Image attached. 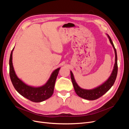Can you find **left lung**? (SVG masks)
Segmentation results:
<instances>
[{
  "label": "left lung",
  "mask_w": 129,
  "mask_h": 129,
  "mask_svg": "<svg viewBox=\"0 0 129 129\" xmlns=\"http://www.w3.org/2000/svg\"><path fill=\"white\" fill-rule=\"evenodd\" d=\"M107 36L115 50V63L111 75L106 81L104 82L103 84L100 85V86L97 87L94 89L90 90L82 89L78 85V84L76 82L75 79H74L73 73L71 71V79L74 88V90H75V91L76 93V94L79 97H81V98L88 100H95L99 99L100 97L103 96L104 93H106L111 88V87L114 85L115 83L118 72L117 56L116 48H115L114 45L113 44L111 39L109 37V35L107 34Z\"/></svg>",
  "instance_id": "left-lung-1"
}]
</instances>
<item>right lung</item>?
<instances>
[{
  "instance_id": "1",
  "label": "right lung",
  "mask_w": 129,
  "mask_h": 129,
  "mask_svg": "<svg viewBox=\"0 0 129 129\" xmlns=\"http://www.w3.org/2000/svg\"><path fill=\"white\" fill-rule=\"evenodd\" d=\"M14 47L10 55V76L15 90L23 97L33 102H41L50 98L54 92V85L60 68L55 69L51 74L47 83L39 87H34L27 85L19 79L15 74L12 63V53Z\"/></svg>"
}]
</instances>
